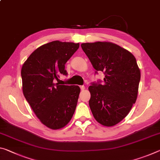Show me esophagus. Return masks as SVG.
Wrapping results in <instances>:
<instances>
[{
  "label": "esophagus",
  "instance_id": "obj_1",
  "mask_svg": "<svg viewBox=\"0 0 160 160\" xmlns=\"http://www.w3.org/2000/svg\"><path fill=\"white\" fill-rule=\"evenodd\" d=\"M80 88L81 90H84L85 89V87L84 85H81V86H80Z\"/></svg>",
  "mask_w": 160,
  "mask_h": 160
}]
</instances>
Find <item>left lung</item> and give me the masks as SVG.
Masks as SVG:
<instances>
[{
	"instance_id": "obj_1",
	"label": "left lung",
	"mask_w": 160,
	"mask_h": 160,
	"mask_svg": "<svg viewBox=\"0 0 160 160\" xmlns=\"http://www.w3.org/2000/svg\"><path fill=\"white\" fill-rule=\"evenodd\" d=\"M81 47L93 68L105 73L102 85L92 83L88 88L92 115L101 125H115L128 115L138 98L141 75L136 58L110 42H85Z\"/></svg>"
}]
</instances>
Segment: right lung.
Returning <instances> with one entry per match:
<instances>
[{"mask_svg": "<svg viewBox=\"0 0 160 160\" xmlns=\"http://www.w3.org/2000/svg\"><path fill=\"white\" fill-rule=\"evenodd\" d=\"M79 43L55 40L35 50L22 66V92L35 115L47 128L59 130L75 112L80 88L55 83L67 75L65 63Z\"/></svg>", "mask_w": 160, "mask_h": 160, "instance_id": "right-lung-1", "label": "right lung"}]
</instances>
